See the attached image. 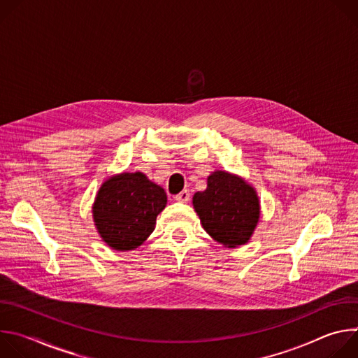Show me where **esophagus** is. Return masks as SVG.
Segmentation results:
<instances>
[{"label": "esophagus", "mask_w": 358, "mask_h": 358, "mask_svg": "<svg viewBox=\"0 0 358 358\" xmlns=\"http://www.w3.org/2000/svg\"><path fill=\"white\" fill-rule=\"evenodd\" d=\"M174 198H176V201H178V202H188V201H189V191H188V189H184V191H181L178 195H176Z\"/></svg>", "instance_id": "esophagus-1"}]
</instances>
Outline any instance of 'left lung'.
<instances>
[{
    "instance_id": "left-lung-1",
    "label": "left lung",
    "mask_w": 358,
    "mask_h": 358,
    "mask_svg": "<svg viewBox=\"0 0 358 358\" xmlns=\"http://www.w3.org/2000/svg\"><path fill=\"white\" fill-rule=\"evenodd\" d=\"M192 206L202 228L227 248L246 243L261 215L259 198L253 187L220 170L208 177L206 191L194 194Z\"/></svg>"
}]
</instances>
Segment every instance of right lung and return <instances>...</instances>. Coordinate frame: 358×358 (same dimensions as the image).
<instances>
[{
	"mask_svg": "<svg viewBox=\"0 0 358 358\" xmlns=\"http://www.w3.org/2000/svg\"><path fill=\"white\" fill-rule=\"evenodd\" d=\"M164 189L143 173H122L101 184L92 207L96 229L112 249L131 250L155 231L166 208Z\"/></svg>",
	"mask_w": 358,
	"mask_h": 358,
	"instance_id": "obj_1",
	"label": "right lung"
}]
</instances>
